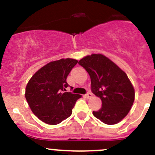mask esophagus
I'll use <instances>...</instances> for the list:
<instances>
[{
  "label": "esophagus",
  "instance_id": "esophagus-1",
  "mask_svg": "<svg viewBox=\"0 0 155 155\" xmlns=\"http://www.w3.org/2000/svg\"><path fill=\"white\" fill-rule=\"evenodd\" d=\"M91 96H92V94H91V93L89 92V93H87V94H85V95H84V97H86V98H90V97H91Z\"/></svg>",
  "mask_w": 155,
  "mask_h": 155
}]
</instances>
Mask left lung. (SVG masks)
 <instances>
[{"label": "left lung", "mask_w": 155, "mask_h": 155, "mask_svg": "<svg viewBox=\"0 0 155 155\" xmlns=\"http://www.w3.org/2000/svg\"><path fill=\"white\" fill-rule=\"evenodd\" d=\"M91 77V91L100 97L102 107L93 114L107 125L126 116L135 100V90L126 74L101 54L87 55L78 61Z\"/></svg>", "instance_id": "obj_1"}]
</instances>
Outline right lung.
Masks as SVG:
<instances>
[{
  "instance_id": "right-lung-1",
  "label": "right lung",
  "mask_w": 155,
  "mask_h": 155,
  "mask_svg": "<svg viewBox=\"0 0 155 155\" xmlns=\"http://www.w3.org/2000/svg\"><path fill=\"white\" fill-rule=\"evenodd\" d=\"M78 63L72 58L51 61L36 72L26 87V101L35 116L48 125H57L68 118L81 96L65 92L66 79Z\"/></svg>"
}]
</instances>
